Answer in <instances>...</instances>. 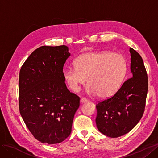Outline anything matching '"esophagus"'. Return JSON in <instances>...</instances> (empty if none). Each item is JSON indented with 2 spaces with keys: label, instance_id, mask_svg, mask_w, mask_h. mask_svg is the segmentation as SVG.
Wrapping results in <instances>:
<instances>
[{
  "label": "esophagus",
  "instance_id": "1",
  "mask_svg": "<svg viewBox=\"0 0 158 158\" xmlns=\"http://www.w3.org/2000/svg\"><path fill=\"white\" fill-rule=\"evenodd\" d=\"M88 102V99L86 98H82L80 99V103H85V102Z\"/></svg>",
  "mask_w": 158,
  "mask_h": 158
}]
</instances>
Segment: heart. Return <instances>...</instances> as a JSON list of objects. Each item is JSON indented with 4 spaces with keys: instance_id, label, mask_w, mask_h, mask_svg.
<instances>
[{
    "instance_id": "obj_1",
    "label": "heart",
    "mask_w": 158,
    "mask_h": 158,
    "mask_svg": "<svg viewBox=\"0 0 158 158\" xmlns=\"http://www.w3.org/2000/svg\"><path fill=\"white\" fill-rule=\"evenodd\" d=\"M75 67L63 70L65 82L77 92L86 82L87 90L99 98H107L120 88L127 70V63L123 55L109 51L89 52L74 60Z\"/></svg>"
}]
</instances>
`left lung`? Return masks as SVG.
Returning a JSON list of instances; mask_svg holds the SVG:
<instances>
[{
    "label": "left lung",
    "mask_w": 158,
    "mask_h": 158,
    "mask_svg": "<svg viewBox=\"0 0 158 158\" xmlns=\"http://www.w3.org/2000/svg\"><path fill=\"white\" fill-rule=\"evenodd\" d=\"M132 77L127 80L113 96L96 105L98 130L104 135L117 138L130 132L144 112L148 82L142 58L130 48Z\"/></svg>",
    "instance_id": "8db88e82"
}]
</instances>
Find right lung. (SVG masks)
<instances>
[{
  "mask_svg": "<svg viewBox=\"0 0 158 158\" xmlns=\"http://www.w3.org/2000/svg\"><path fill=\"white\" fill-rule=\"evenodd\" d=\"M70 56L65 45L41 46L20 71V113L33 136L44 144H58L70 135L80 106V98L70 92L63 77V66Z\"/></svg>",
  "mask_w": 158,
  "mask_h": 158,
  "instance_id": "right-lung-1",
  "label": "right lung"
}]
</instances>
